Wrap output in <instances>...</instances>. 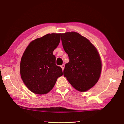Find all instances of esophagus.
Returning <instances> with one entry per match:
<instances>
[{
  "mask_svg": "<svg viewBox=\"0 0 124 124\" xmlns=\"http://www.w3.org/2000/svg\"><path fill=\"white\" fill-rule=\"evenodd\" d=\"M61 67L62 69L63 70H64V67H65V65H64V64H62V65H61Z\"/></svg>",
  "mask_w": 124,
  "mask_h": 124,
  "instance_id": "obj_1",
  "label": "esophagus"
}]
</instances>
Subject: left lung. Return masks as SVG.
<instances>
[{"mask_svg": "<svg viewBox=\"0 0 124 124\" xmlns=\"http://www.w3.org/2000/svg\"><path fill=\"white\" fill-rule=\"evenodd\" d=\"M61 41L69 59L65 65L64 76L78 91L88 90L98 82L101 73L97 50L88 39L75 31L61 34Z\"/></svg>", "mask_w": 124, "mask_h": 124, "instance_id": "left-lung-1", "label": "left lung"}]
</instances>
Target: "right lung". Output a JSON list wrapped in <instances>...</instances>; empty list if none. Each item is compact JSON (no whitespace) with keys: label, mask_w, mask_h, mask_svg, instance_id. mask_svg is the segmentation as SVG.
Returning a JSON list of instances; mask_svg holds the SVG:
<instances>
[{"label":"right lung","mask_w":124,"mask_h":124,"mask_svg":"<svg viewBox=\"0 0 124 124\" xmlns=\"http://www.w3.org/2000/svg\"><path fill=\"white\" fill-rule=\"evenodd\" d=\"M61 34H48L36 39L26 48L21 57L20 75L26 86L33 93L46 94L54 87L61 68L56 64L53 51L60 42Z\"/></svg>","instance_id":"1"}]
</instances>
